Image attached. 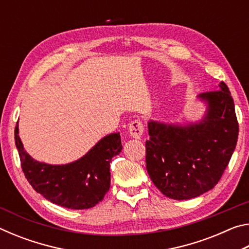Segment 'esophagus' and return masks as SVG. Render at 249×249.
I'll list each match as a JSON object with an SVG mask.
<instances>
[{"mask_svg": "<svg viewBox=\"0 0 249 249\" xmlns=\"http://www.w3.org/2000/svg\"><path fill=\"white\" fill-rule=\"evenodd\" d=\"M128 132L134 138H141L144 134V124L141 120H135L128 125Z\"/></svg>", "mask_w": 249, "mask_h": 249, "instance_id": "1", "label": "esophagus"}]
</instances>
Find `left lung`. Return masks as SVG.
<instances>
[{
  "mask_svg": "<svg viewBox=\"0 0 249 249\" xmlns=\"http://www.w3.org/2000/svg\"><path fill=\"white\" fill-rule=\"evenodd\" d=\"M197 99L206 112L196 123L148 122L146 169L162 195L189 200L208 192L220 181L238 138V123L231 92L224 82Z\"/></svg>",
  "mask_w": 249,
  "mask_h": 249,
  "instance_id": "left-lung-1",
  "label": "left lung"
}]
</instances>
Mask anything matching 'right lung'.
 <instances>
[{
    "mask_svg": "<svg viewBox=\"0 0 249 249\" xmlns=\"http://www.w3.org/2000/svg\"><path fill=\"white\" fill-rule=\"evenodd\" d=\"M15 145L25 177L34 190L45 199L67 209H90L109 190V162L122 151L121 135L103 137L88 153L67 165H48L32 158L24 149L15 127Z\"/></svg>",
    "mask_w": 249,
    "mask_h": 249,
    "instance_id": "right-lung-1",
    "label": "right lung"
}]
</instances>
